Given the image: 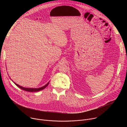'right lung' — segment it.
<instances>
[{
    "label": "right lung",
    "mask_w": 127,
    "mask_h": 127,
    "mask_svg": "<svg viewBox=\"0 0 127 127\" xmlns=\"http://www.w3.org/2000/svg\"><path fill=\"white\" fill-rule=\"evenodd\" d=\"M14 83L18 87H19L21 89H23L24 90H25V91L29 92H37L40 91V90H42L44 89V88H45L48 85V84H49V82L45 85H44V86H43L42 87H40V88H25V87H24L23 86H20L19 85L16 84V83H15V82H14Z\"/></svg>",
    "instance_id": "add662e5"
}]
</instances>
